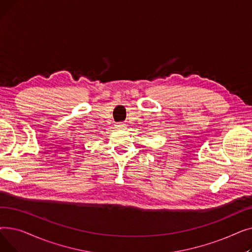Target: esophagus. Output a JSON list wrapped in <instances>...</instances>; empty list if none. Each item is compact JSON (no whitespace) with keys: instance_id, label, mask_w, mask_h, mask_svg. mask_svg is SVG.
I'll list each match as a JSON object with an SVG mask.
<instances>
[{"instance_id":"esophagus-1","label":"esophagus","mask_w":252,"mask_h":252,"mask_svg":"<svg viewBox=\"0 0 252 252\" xmlns=\"http://www.w3.org/2000/svg\"><path fill=\"white\" fill-rule=\"evenodd\" d=\"M115 126L117 129H126V125L125 123H117L115 125Z\"/></svg>"}]
</instances>
